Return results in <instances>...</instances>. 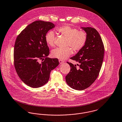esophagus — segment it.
<instances>
[{"mask_svg":"<svg viewBox=\"0 0 122 122\" xmlns=\"http://www.w3.org/2000/svg\"><path fill=\"white\" fill-rule=\"evenodd\" d=\"M59 63H60V64H63L64 62L63 61V60H59Z\"/></svg>","mask_w":122,"mask_h":122,"instance_id":"obj_1","label":"esophagus"}]
</instances>
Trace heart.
<instances>
[{
    "instance_id": "b5f03b06",
    "label": "heart",
    "mask_w": 122,
    "mask_h": 122,
    "mask_svg": "<svg viewBox=\"0 0 122 122\" xmlns=\"http://www.w3.org/2000/svg\"><path fill=\"white\" fill-rule=\"evenodd\" d=\"M57 31L68 39L66 46H71L75 51L82 49L86 44L87 35L84 30H79L77 28L72 27L70 25H65L58 28ZM45 40L49 46H54L55 35L54 32L49 31L45 36ZM72 52L70 47L65 48H57L51 51V55L53 57L64 60L70 57Z\"/></svg>"
}]
</instances>
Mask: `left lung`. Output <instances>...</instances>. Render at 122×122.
<instances>
[{"instance_id":"8db88e82","label":"left lung","mask_w":122,"mask_h":122,"mask_svg":"<svg viewBox=\"0 0 122 122\" xmlns=\"http://www.w3.org/2000/svg\"><path fill=\"white\" fill-rule=\"evenodd\" d=\"M87 35V41L82 49L71 58L79 63L78 67L71 63V70L66 76L67 84L73 89L84 90L97 78L102 65L105 48L98 32L91 27H82Z\"/></svg>"}]
</instances>
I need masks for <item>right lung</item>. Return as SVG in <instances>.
<instances>
[{"instance_id":"1","label":"right lung","mask_w":122,"mask_h":122,"mask_svg":"<svg viewBox=\"0 0 122 122\" xmlns=\"http://www.w3.org/2000/svg\"><path fill=\"white\" fill-rule=\"evenodd\" d=\"M54 27L51 22L36 21L29 24L16 37L14 49L15 68L22 81L31 87L46 84L51 71L59 65L57 58L47 57L50 52L45 36ZM40 60L43 61L41 62Z\"/></svg>"}]
</instances>
